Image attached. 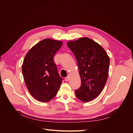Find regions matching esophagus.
<instances>
[{
    "mask_svg": "<svg viewBox=\"0 0 133 133\" xmlns=\"http://www.w3.org/2000/svg\"><path fill=\"white\" fill-rule=\"evenodd\" d=\"M69 76H68L67 77H66L65 78V80L66 82H68V80H69Z\"/></svg>",
    "mask_w": 133,
    "mask_h": 133,
    "instance_id": "1",
    "label": "esophagus"
}]
</instances>
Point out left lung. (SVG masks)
<instances>
[{"instance_id": "8db88e82", "label": "left lung", "mask_w": 133, "mask_h": 133, "mask_svg": "<svg viewBox=\"0 0 133 133\" xmlns=\"http://www.w3.org/2000/svg\"><path fill=\"white\" fill-rule=\"evenodd\" d=\"M67 45L77 61L81 86L75 95L83 102H89L101 93L109 74L110 59L98 43L89 38L69 41Z\"/></svg>"}]
</instances>
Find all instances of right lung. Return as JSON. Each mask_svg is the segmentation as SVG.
<instances>
[{"instance_id":"1","label":"right lung","mask_w":133,"mask_h":133,"mask_svg":"<svg viewBox=\"0 0 133 133\" xmlns=\"http://www.w3.org/2000/svg\"><path fill=\"white\" fill-rule=\"evenodd\" d=\"M63 45L60 41L45 39L26 53L22 67L24 79L31 96L48 102L57 94L62 83L54 57Z\"/></svg>"}]
</instances>
